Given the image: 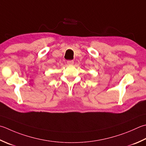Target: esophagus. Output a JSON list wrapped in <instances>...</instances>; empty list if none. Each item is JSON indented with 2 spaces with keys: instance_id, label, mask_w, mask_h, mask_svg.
<instances>
[{
  "instance_id": "esophagus-1",
  "label": "esophagus",
  "mask_w": 146,
  "mask_h": 146,
  "mask_svg": "<svg viewBox=\"0 0 146 146\" xmlns=\"http://www.w3.org/2000/svg\"><path fill=\"white\" fill-rule=\"evenodd\" d=\"M67 64L68 65H73L74 64V61H73V60H70V61H67Z\"/></svg>"
}]
</instances>
